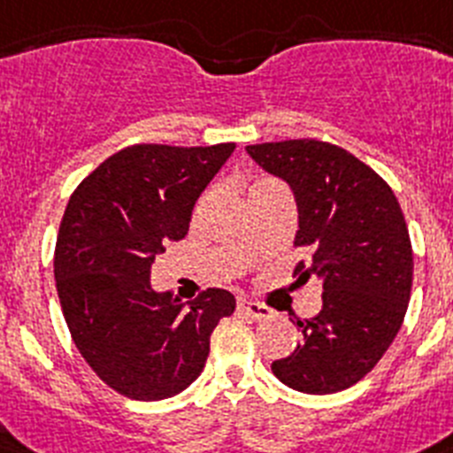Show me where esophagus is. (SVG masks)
<instances>
[{
    "label": "esophagus",
    "instance_id": "1",
    "mask_svg": "<svg viewBox=\"0 0 453 453\" xmlns=\"http://www.w3.org/2000/svg\"><path fill=\"white\" fill-rule=\"evenodd\" d=\"M237 310L243 314H249V317H253V319H269L271 314H273L266 305H262V303L246 301V298H242V301L237 303Z\"/></svg>",
    "mask_w": 453,
    "mask_h": 453
}]
</instances>
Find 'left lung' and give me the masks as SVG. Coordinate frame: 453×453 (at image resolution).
<instances>
[{
    "mask_svg": "<svg viewBox=\"0 0 453 453\" xmlns=\"http://www.w3.org/2000/svg\"><path fill=\"white\" fill-rule=\"evenodd\" d=\"M257 166L292 188L294 243L310 246L296 282L314 275L324 305L298 321L301 344L271 365L275 379L305 395H333L379 363L406 317L412 249L396 196L367 164L333 143L294 139L246 145Z\"/></svg>",
    "mask_w": 453,
    "mask_h": 453,
    "instance_id": "obj_1",
    "label": "left lung"
}]
</instances>
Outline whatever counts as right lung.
I'll return each instance as SVG.
<instances>
[{
	"instance_id": "1",
	"label": "right lung",
	"mask_w": 453,
	"mask_h": 453,
	"mask_svg": "<svg viewBox=\"0 0 453 453\" xmlns=\"http://www.w3.org/2000/svg\"><path fill=\"white\" fill-rule=\"evenodd\" d=\"M234 143L129 145L74 188L58 227L54 278L74 344L109 388L136 401L180 395L210 356L234 296L207 289L187 303L155 292L150 271L187 234L191 211Z\"/></svg>"
}]
</instances>
